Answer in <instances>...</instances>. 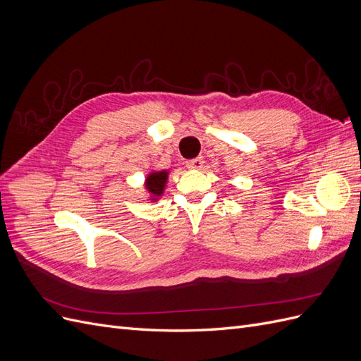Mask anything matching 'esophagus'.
I'll list each match as a JSON object with an SVG mask.
<instances>
[{"mask_svg":"<svg viewBox=\"0 0 361 361\" xmlns=\"http://www.w3.org/2000/svg\"><path fill=\"white\" fill-rule=\"evenodd\" d=\"M203 158H194L187 161V167L188 169H195V170H200L203 167Z\"/></svg>","mask_w":361,"mask_h":361,"instance_id":"34e87169","label":"esophagus"}]
</instances>
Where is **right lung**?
Returning a JSON list of instances; mask_svg holds the SVG:
<instances>
[{"mask_svg":"<svg viewBox=\"0 0 361 361\" xmlns=\"http://www.w3.org/2000/svg\"><path fill=\"white\" fill-rule=\"evenodd\" d=\"M169 178V171L162 170V171H154L150 173L147 179H146V188L147 191L154 195V197H159L164 192V188H166V182Z\"/></svg>","mask_w":361,"mask_h":361,"instance_id":"1","label":"right lung"}]
</instances>
